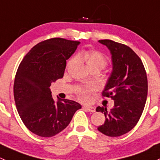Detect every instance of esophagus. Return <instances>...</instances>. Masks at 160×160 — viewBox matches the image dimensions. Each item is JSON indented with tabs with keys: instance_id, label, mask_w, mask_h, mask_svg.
I'll return each instance as SVG.
<instances>
[{
	"instance_id": "34e87169",
	"label": "esophagus",
	"mask_w": 160,
	"mask_h": 160,
	"mask_svg": "<svg viewBox=\"0 0 160 160\" xmlns=\"http://www.w3.org/2000/svg\"><path fill=\"white\" fill-rule=\"evenodd\" d=\"M82 108H83L84 109L88 110V112H95V108H94V107H92V106H88V105H84Z\"/></svg>"
}]
</instances>
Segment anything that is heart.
Wrapping results in <instances>:
<instances>
[{
  "mask_svg": "<svg viewBox=\"0 0 160 160\" xmlns=\"http://www.w3.org/2000/svg\"><path fill=\"white\" fill-rule=\"evenodd\" d=\"M78 60L85 62L89 70L98 69L101 71L108 64V59L102 52L97 50H85L79 52L77 55ZM74 62V58L69 59L67 62V67H69ZM96 91V87L93 85L79 87L76 90V95L78 99L82 102H88L90 99V95Z\"/></svg>",
  "mask_w": 160,
  "mask_h": 160,
  "instance_id": "obj_1",
  "label": "heart"
}]
</instances>
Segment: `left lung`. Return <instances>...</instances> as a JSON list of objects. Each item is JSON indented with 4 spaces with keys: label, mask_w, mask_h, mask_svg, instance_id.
<instances>
[{
    "label": "left lung",
    "mask_w": 160,
    "mask_h": 160,
    "mask_svg": "<svg viewBox=\"0 0 160 160\" xmlns=\"http://www.w3.org/2000/svg\"><path fill=\"white\" fill-rule=\"evenodd\" d=\"M112 54L113 69L104 91V98L114 100V107H97L104 113L105 123L98 130L105 136L117 137L129 132L142 116L148 92L146 69L140 58L129 46L108 39L99 40Z\"/></svg>",
    "instance_id": "obj_1"
}]
</instances>
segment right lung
<instances>
[{
    "instance_id": "obj_1",
    "label": "right lung",
    "mask_w": 160,
    "mask_h": 160,
    "mask_svg": "<svg viewBox=\"0 0 160 160\" xmlns=\"http://www.w3.org/2000/svg\"><path fill=\"white\" fill-rule=\"evenodd\" d=\"M78 44L61 38L48 39L34 46L20 63L14 78V101L24 124L37 136L57 135L82 108L72 100L58 98L55 102L49 88L63 78L66 60Z\"/></svg>"
}]
</instances>
